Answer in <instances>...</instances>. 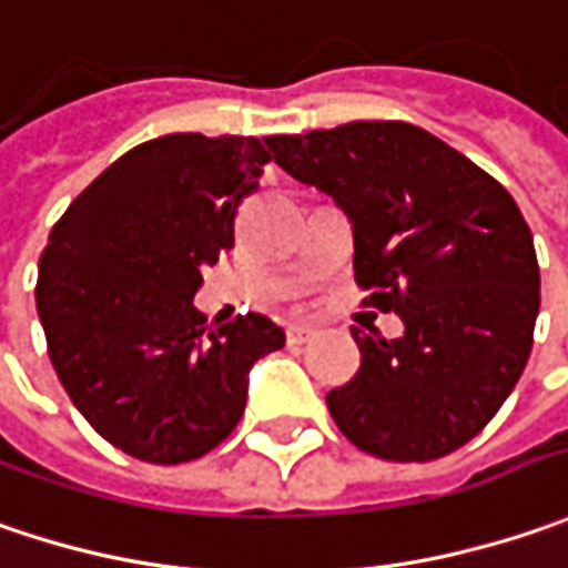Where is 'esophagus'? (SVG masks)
<instances>
[{"label": "esophagus", "mask_w": 568, "mask_h": 568, "mask_svg": "<svg viewBox=\"0 0 568 568\" xmlns=\"http://www.w3.org/2000/svg\"><path fill=\"white\" fill-rule=\"evenodd\" d=\"M314 327L311 324H292L288 331H285V336H288V343H295V346H302V343H308L311 336H314Z\"/></svg>", "instance_id": "1"}]
</instances>
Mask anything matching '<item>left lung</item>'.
Listing matches in <instances>:
<instances>
[{
    "mask_svg": "<svg viewBox=\"0 0 568 568\" xmlns=\"http://www.w3.org/2000/svg\"><path fill=\"white\" fill-rule=\"evenodd\" d=\"M273 159L349 215L365 305L404 321L397 339L353 327L362 365L327 394L333 423L384 460L457 452L506 404L534 343L540 270L518 203L400 120L273 136Z\"/></svg>",
    "mask_w": 568,
    "mask_h": 568,
    "instance_id": "obj_1",
    "label": "left lung"
}]
</instances>
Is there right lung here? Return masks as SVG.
Segmentation results:
<instances>
[{"mask_svg": "<svg viewBox=\"0 0 568 568\" xmlns=\"http://www.w3.org/2000/svg\"><path fill=\"white\" fill-rule=\"evenodd\" d=\"M270 159L273 139H149L53 225L34 288L47 353L113 448L149 464L203 457L237 426L251 365L283 349V327L263 314L206 327L193 308Z\"/></svg>", "mask_w": 568, "mask_h": 568, "instance_id": "right-lung-1", "label": "right lung"}]
</instances>
